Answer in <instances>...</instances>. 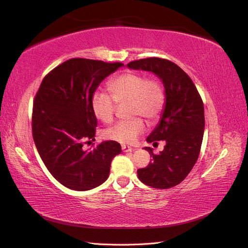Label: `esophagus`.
<instances>
[{"instance_id": "34e87169", "label": "esophagus", "mask_w": 248, "mask_h": 248, "mask_svg": "<svg viewBox=\"0 0 248 248\" xmlns=\"http://www.w3.org/2000/svg\"><path fill=\"white\" fill-rule=\"evenodd\" d=\"M122 151L123 152H132L133 149L129 146H125V145H122Z\"/></svg>"}]
</instances>
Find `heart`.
Instances as JSON below:
<instances>
[{
    "instance_id": "obj_1",
    "label": "heart",
    "mask_w": 248,
    "mask_h": 248,
    "mask_svg": "<svg viewBox=\"0 0 248 248\" xmlns=\"http://www.w3.org/2000/svg\"><path fill=\"white\" fill-rule=\"evenodd\" d=\"M108 90L112 96L96 91L91 99V106L97 119L104 123L114 120L117 103L129 102L131 117H142L148 122L159 118L166 103V93L161 82L155 78H147L140 73L125 72L108 81ZM145 130L142 120L134 118L121 121L111 126L104 136L107 139L122 144H129Z\"/></svg>"
}]
</instances>
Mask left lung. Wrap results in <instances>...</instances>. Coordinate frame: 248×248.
<instances>
[{
	"instance_id": "left-lung-1",
	"label": "left lung",
	"mask_w": 248,
	"mask_h": 248,
	"mask_svg": "<svg viewBox=\"0 0 248 248\" xmlns=\"http://www.w3.org/2000/svg\"><path fill=\"white\" fill-rule=\"evenodd\" d=\"M127 67L154 73L166 90L160 121L147 138L154 144L164 140L166 146L157 155L152 148L145 147L152 161L138 170V177L153 188H171L183 181L199 158L205 129L204 104L188 74L169 60L141 59Z\"/></svg>"
}]
</instances>
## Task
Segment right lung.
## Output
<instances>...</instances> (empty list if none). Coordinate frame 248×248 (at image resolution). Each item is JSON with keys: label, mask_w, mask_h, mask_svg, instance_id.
Wrapping results in <instances>:
<instances>
[{"label": "right lung", "mask_w": 248, "mask_h": 248, "mask_svg": "<svg viewBox=\"0 0 248 248\" xmlns=\"http://www.w3.org/2000/svg\"><path fill=\"white\" fill-rule=\"evenodd\" d=\"M122 63L74 58L59 65L43 78L32 116L33 139L42 161L67 188L90 190L107 181L114 157L121 153L115 140H95L97 119L91 99L100 82Z\"/></svg>", "instance_id": "add662e5"}]
</instances>
